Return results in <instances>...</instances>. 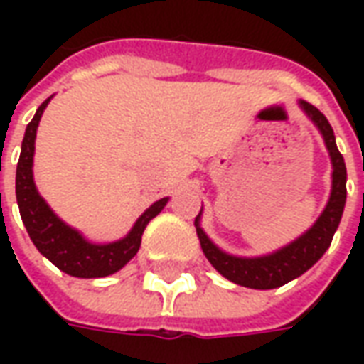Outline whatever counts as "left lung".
Instances as JSON below:
<instances>
[{"label": "left lung", "mask_w": 364, "mask_h": 364, "mask_svg": "<svg viewBox=\"0 0 364 364\" xmlns=\"http://www.w3.org/2000/svg\"><path fill=\"white\" fill-rule=\"evenodd\" d=\"M298 107L320 130L323 144L329 151V158H331V193H329L328 205L323 208V213L318 216V220L314 222L302 236L277 252L259 255V257H237L232 253L222 252L220 247L206 236L205 230L200 228L203 208L195 218L197 236L200 240V247H203L206 259L210 261V265L222 277H226L228 281L236 282V284L247 287V289H277L300 274H304L314 263L320 261L323 253L328 252L333 234L343 216L345 198H347V185H345L347 169H345L343 156L337 150L333 128L314 105L298 101Z\"/></svg>", "instance_id": "left-lung-1"}]
</instances>
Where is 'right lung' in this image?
Instances as JSON below:
<instances>
[{"label":"right lung","instance_id":"obj_1","mask_svg":"<svg viewBox=\"0 0 364 364\" xmlns=\"http://www.w3.org/2000/svg\"><path fill=\"white\" fill-rule=\"evenodd\" d=\"M50 99L52 97H48L36 109L35 117L27 124L25 138L21 144L17 177H15V193H17L21 218H23V224H25L33 244L36 245V250L50 263H54L60 271L77 277V279L109 277V274L120 271L138 253L148 222L164 210L169 197L159 198L150 208H146L127 236L117 242H111V244H93L83 237L82 232L68 226L66 222L58 218V214L54 213L50 206L46 205V200L38 195L35 177H33L36 128H38L41 117Z\"/></svg>","mask_w":364,"mask_h":364}]
</instances>
